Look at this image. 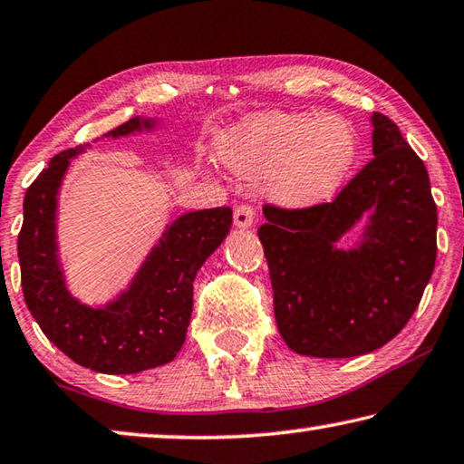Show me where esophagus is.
Returning a JSON list of instances; mask_svg holds the SVG:
<instances>
[{
  "label": "esophagus",
  "instance_id": "34e87169",
  "mask_svg": "<svg viewBox=\"0 0 464 464\" xmlns=\"http://www.w3.org/2000/svg\"><path fill=\"white\" fill-rule=\"evenodd\" d=\"M254 217H256L254 206L239 204L233 212V223H235V227H239V229H247V227L254 225Z\"/></svg>",
  "mask_w": 464,
  "mask_h": 464
}]
</instances>
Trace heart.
<instances>
[{"label": "heart", "mask_w": 464, "mask_h": 464, "mask_svg": "<svg viewBox=\"0 0 464 464\" xmlns=\"http://www.w3.org/2000/svg\"><path fill=\"white\" fill-rule=\"evenodd\" d=\"M357 134L338 115L256 113L217 140L218 159L283 206H310L334 192L357 159Z\"/></svg>", "instance_id": "heart-1"}]
</instances>
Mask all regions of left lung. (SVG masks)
Here are the masks:
<instances>
[{
  "label": "left lung",
  "mask_w": 464,
  "mask_h": 464,
  "mask_svg": "<svg viewBox=\"0 0 464 464\" xmlns=\"http://www.w3.org/2000/svg\"><path fill=\"white\" fill-rule=\"evenodd\" d=\"M373 159L333 202L264 206L258 237L268 260L278 333L291 351L343 359L401 333L436 266L438 208L423 160L386 115H372ZM365 214L360 246L335 244Z\"/></svg>",
  "instance_id": "left-lung-1"
}]
</instances>
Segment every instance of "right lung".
Listing matches in <instances>:
<instances>
[{"instance_id":"right-lung-1","label":"right lung","mask_w":464,"mask_h":464,"mask_svg":"<svg viewBox=\"0 0 464 464\" xmlns=\"http://www.w3.org/2000/svg\"><path fill=\"white\" fill-rule=\"evenodd\" d=\"M150 117H131L107 138L152 130ZM84 146L55 154L24 196L18 235L22 293L36 324L72 362L101 373H138L178 355L192 318L194 278L223 244L233 223L229 206L186 212L167 225L134 281L111 304L91 307L70 295L57 256V192L70 160Z\"/></svg>"}]
</instances>
